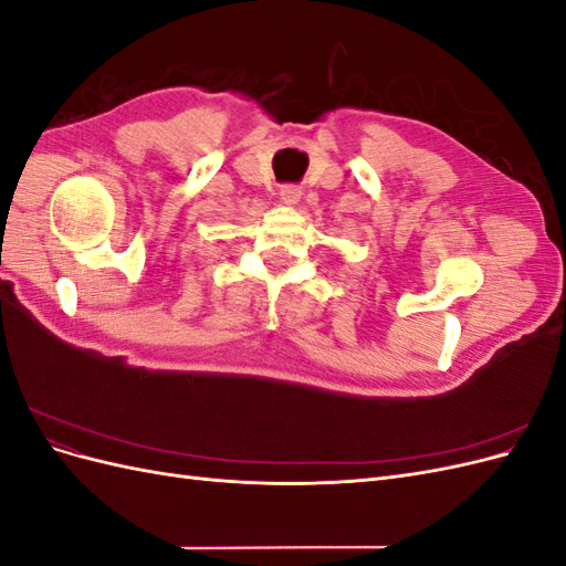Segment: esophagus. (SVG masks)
Masks as SVG:
<instances>
[{
  "instance_id": "1",
  "label": "esophagus",
  "mask_w": 566,
  "mask_h": 566,
  "mask_svg": "<svg viewBox=\"0 0 566 566\" xmlns=\"http://www.w3.org/2000/svg\"><path fill=\"white\" fill-rule=\"evenodd\" d=\"M300 198H302V188H300V186H295V184L281 186V200H283L285 205H297Z\"/></svg>"
}]
</instances>
